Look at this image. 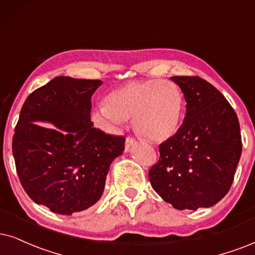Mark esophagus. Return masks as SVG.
<instances>
[{"label":"esophagus","mask_w":255,"mask_h":255,"mask_svg":"<svg viewBox=\"0 0 255 255\" xmlns=\"http://www.w3.org/2000/svg\"><path fill=\"white\" fill-rule=\"evenodd\" d=\"M136 142V141H135V138L134 137H131V136H127L126 137V142H125V147H126V150H128L129 149V148L133 146V144Z\"/></svg>","instance_id":"1"}]
</instances>
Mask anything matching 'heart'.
<instances>
[{
	"mask_svg": "<svg viewBox=\"0 0 255 255\" xmlns=\"http://www.w3.org/2000/svg\"><path fill=\"white\" fill-rule=\"evenodd\" d=\"M183 105V94L176 83L167 80L134 81L109 93L106 105L93 113V120L101 127L115 129L131 119L140 136L163 141L178 129Z\"/></svg>",
	"mask_w": 255,
	"mask_h": 255,
	"instance_id": "b5f03b06",
	"label": "heart"
}]
</instances>
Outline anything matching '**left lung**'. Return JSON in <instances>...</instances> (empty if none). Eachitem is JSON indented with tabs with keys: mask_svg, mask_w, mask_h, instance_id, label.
I'll return each instance as SVG.
<instances>
[{
	"mask_svg": "<svg viewBox=\"0 0 255 255\" xmlns=\"http://www.w3.org/2000/svg\"><path fill=\"white\" fill-rule=\"evenodd\" d=\"M187 102L182 125L159 146L149 169L157 194L174 208L211 207L230 191L241 156L240 125L219 90L199 76H172Z\"/></svg>",
	"mask_w": 255,
	"mask_h": 255,
	"instance_id": "obj_1",
	"label": "left lung"
}]
</instances>
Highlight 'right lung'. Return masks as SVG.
<instances>
[{"mask_svg":"<svg viewBox=\"0 0 255 255\" xmlns=\"http://www.w3.org/2000/svg\"><path fill=\"white\" fill-rule=\"evenodd\" d=\"M100 80L57 76L22 106L12 136L16 172L25 193L53 213L85 211L101 198L109 166L125 149L124 136L93 127L92 95ZM46 121L60 131L40 128Z\"/></svg>","mask_w":255,"mask_h":255,"instance_id":"obj_1","label":"right lung"}]
</instances>
